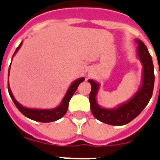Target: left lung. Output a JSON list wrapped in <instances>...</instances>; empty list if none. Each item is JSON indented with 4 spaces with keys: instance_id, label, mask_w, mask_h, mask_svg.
Masks as SVG:
<instances>
[{
    "instance_id": "8db88e82",
    "label": "left lung",
    "mask_w": 160,
    "mask_h": 160,
    "mask_svg": "<svg viewBox=\"0 0 160 160\" xmlns=\"http://www.w3.org/2000/svg\"><path fill=\"white\" fill-rule=\"evenodd\" d=\"M137 56L143 66L141 84L136 93L129 100L122 103L113 109H106L98 105L96 96L100 90V84L95 80H89L91 85V91L89 100L93 115L100 121L110 125H124L136 118L146 107L153 95L154 85V72L153 60L144 43L135 39Z\"/></svg>"
}]
</instances>
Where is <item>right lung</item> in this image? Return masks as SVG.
<instances>
[{
	"instance_id": "add662e5",
	"label": "right lung",
	"mask_w": 160,
	"mask_h": 160,
	"mask_svg": "<svg viewBox=\"0 0 160 160\" xmlns=\"http://www.w3.org/2000/svg\"><path fill=\"white\" fill-rule=\"evenodd\" d=\"M21 45H22V41L21 44L19 45V46L16 48L15 53H14L13 56L16 54V52L19 51V49L21 48ZM12 56V58H13ZM11 67V65H10ZM9 74H10V68H9L8 71V79H9ZM85 80V78L81 77L79 78L77 80H75V81H73L72 84L70 85V87L68 89L67 92L65 93V96L63 98L62 101L60 105L57 107H55L54 109H32V108H27V107L23 106L21 105L17 100L15 99L13 96V94L11 92V88L9 85V80H8V91L11 96V100H13L14 104L16 106V108L20 110L21 114H23L24 115L29 119H33L35 121L42 122V123H48V122L55 121L57 119L62 118L65 114V113L67 112L68 106H69V102H70V99L74 95V93L75 92V90L78 88L79 85L80 83L83 82Z\"/></svg>"
}]
</instances>
